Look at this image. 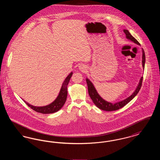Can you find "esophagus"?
Instances as JSON below:
<instances>
[{"label":"esophagus","mask_w":160,"mask_h":160,"mask_svg":"<svg viewBox=\"0 0 160 160\" xmlns=\"http://www.w3.org/2000/svg\"><path fill=\"white\" fill-rule=\"evenodd\" d=\"M79 69H80V70L84 71V70H86V67H84V65H80L79 66Z\"/></svg>","instance_id":"esophagus-1"}]
</instances>
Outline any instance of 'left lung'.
<instances>
[{"label": "left lung", "mask_w": 160, "mask_h": 160, "mask_svg": "<svg viewBox=\"0 0 160 160\" xmlns=\"http://www.w3.org/2000/svg\"><path fill=\"white\" fill-rule=\"evenodd\" d=\"M124 33L126 35V38L128 39H129L130 41H132L133 42H134L135 44L140 45V43L137 41V39L136 38H134L131 33H129V31L126 29L123 30ZM145 52L143 50V49L142 48V66L143 67V69L145 68ZM86 82L88 84V93L89 95L91 97L93 102L95 104V105L98 108H99V109L104 110V111H108V112H111V111H115L117 110L119 108H121L122 107L125 106L126 104H127L130 101H131L133 99L138 93V92L140 91L142 84V81H143V77H141L138 84L137 86L135 91L132 93V94L129 96V97L127 98L126 99H123L122 101H121L119 102H117L116 103H112V102H109L108 101H107L106 100L102 98L98 93L96 89L95 88L94 86L91 82L88 79L86 78Z\"/></svg>", "instance_id": "left-lung-1"}]
</instances>
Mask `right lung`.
Listing matches in <instances>:
<instances>
[{
	"label": "right lung",
	"instance_id": "1",
	"mask_svg": "<svg viewBox=\"0 0 160 160\" xmlns=\"http://www.w3.org/2000/svg\"><path fill=\"white\" fill-rule=\"evenodd\" d=\"M72 72H71L65 79L62 85L61 91L59 92V93L58 97L51 104L46 106L36 107L32 106L30 104L28 103L26 101L24 100L23 101L28 106L31 107L32 110H35V112L38 113H41L42 114H50V113H53L59 111L64 105L67 100V94H68L67 86L70 80V78L72 76Z\"/></svg>",
	"mask_w": 160,
	"mask_h": 160
}]
</instances>
